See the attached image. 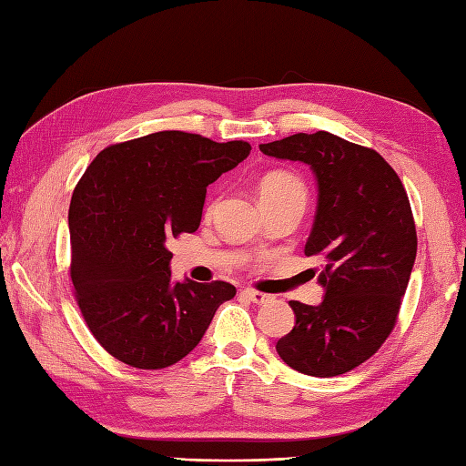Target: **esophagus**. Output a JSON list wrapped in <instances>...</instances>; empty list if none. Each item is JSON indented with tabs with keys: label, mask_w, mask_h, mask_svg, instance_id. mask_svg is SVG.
<instances>
[{
	"label": "esophagus",
	"mask_w": 466,
	"mask_h": 466,
	"mask_svg": "<svg viewBox=\"0 0 466 466\" xmlns=\"http://www.w3.org/2000/svg\"><path fill=\"white\" fill-rule=\"evenodd\" d=\"M244 296L250 299L252 304H256V306H266V304H269V301L274 299V296L262 294V291H256V289H244Z\"/></svg>",
	"instance_id": "obj_1"
}]
</instances>
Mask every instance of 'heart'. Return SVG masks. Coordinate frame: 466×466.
Listing matches in <instances>:
<instances>
[{
    "instance_id": "b5f03b06",
    "label": "heart",
    "mask_w": 466,
    "mask_h": 466,
    "mask_svg": "<svg viewBox=\"0 0 466 466\" xmlns=\"http://www.w3.org/2000/svg\"><path fill=\"white\" fill-rule=\"evenodd\" d=\"M258 194H259V200L264 204L268 200L289 197V194H301V197H306V187L304 182L291 175V172L276 170V172H269V175H266L262 180H259ZM214 208H216V200L210 204L208 210L212 212Z\"/></svg>"
}]
</instances>
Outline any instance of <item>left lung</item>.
<instances>
[{"instance_id":"1","label":"left lung","mask_w":466,"mask_h":466,"mask_svg":"<svg viewBox=\"0 0 466 466\" xmlns=\"http://www.w3.org/2000/svg\"><path fill=\"white\" fill-rule=\"evenodd\" d=\"M308 165L318 207L306 256L321 262L318 306L289 301L296 326L276 343L291 370L311 377L351 371L391 333L417 256V232L397 172L371 148L338 135L298 133L259 145Z\"/></svg>"}]
</instances>
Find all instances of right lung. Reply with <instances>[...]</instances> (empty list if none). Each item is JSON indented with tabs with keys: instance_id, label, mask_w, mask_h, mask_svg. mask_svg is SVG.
<instances>
[{
	"instance_id": "1",
	"label": "right lung",
	"mask_w": 466,
	"mask_h": 466,
	"mask_svg": "<svg viewBox=\"0 0 466 466\" xmlns=\"http://www.w3.org/2000/svg\"><path fill=\"white\" fill-rule=\"evenodd\" d=\"M250 150L160 131L106 147L85 170L69 207L71 279L86 326L118 361L175 365L236 296L228 282H175L168 240L198 230L208 184Z\"/></svg>"
}]
</instances>
